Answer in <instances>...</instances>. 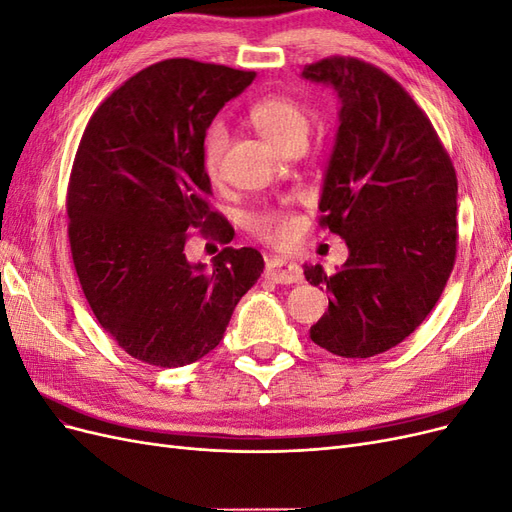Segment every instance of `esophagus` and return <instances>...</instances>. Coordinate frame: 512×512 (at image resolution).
<instances>
[{
	"instance_id": "1",
	"label": "esophagus",
	"mask_w": 512,
	"mask_h": 512,
	"mask_svg": "<svg viewBox=\"0 0 512 512\" xmlns=\"http://www.w3.org/2000/svg\"><path fill=\"white\" fill-rule=\"evenodd\" d=\"M265 277L275 284H297L303 280V271L286 258H271L265 267Z\"/></svg>"
}]
</instances>
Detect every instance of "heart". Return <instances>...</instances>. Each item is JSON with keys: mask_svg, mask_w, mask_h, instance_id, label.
Returning <instances> with one entry per match:
<instances>
[{"mask_svg": "<svg viewBox=\"0 0 512 512\" xmlns=\"http://www.w3.org/2000/svg\"><path fill=\"white\" fill-rule=\"evenodd\" d=\"M250 121L256 130L275 147H288L294 141H305L309 132L307 106L286 94H271L260 98L250 108ZM228 145V134L222 123L209 128L205 138V173L211 181L222 177L224 153ZM250 228L258 239L265 243H286L294 232V218L284 209H265L252 215Z\"/></svg>", "mask_w": 512, "mask_h": 512, "instance_id": "b5f03b06", "label": "heart"}]
</instances>
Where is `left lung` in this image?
<instances>
[{
  "label": "left lung",
  "instance_id": "obj_1",
  "mask_svg": "<svg viewBox=\"0 0 512 512\" xmlns=\"http://www.w3.org/2000/svg\"><path fill=\"white\" fill-rule=\"evenodd\" d=\"M303 76L335 87L342 111L320 196V226L348 245L327 288L329 312L309 337L344 359L391 350L429 316L457 256V175L429 117L393 76L333 55Z\"/></svg>",
  "mask_w": 512,
  "mask_h": 512
}]
</instances>
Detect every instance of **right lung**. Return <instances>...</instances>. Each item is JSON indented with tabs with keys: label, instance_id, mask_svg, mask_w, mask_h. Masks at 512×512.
I'll use <instances>...</instances> for the list:
<instances>
[{
	"label": "right lung",
	"instance_id": "1",
	"mask_svg": "<svg viewBox=\"0 0 512 512\" xmlns=\"http://www.w3.org/2000/svg\"><path fill=\"white\" fill-rule=\"evenodd\" d=\"M254 76L158 61L96 108L76 149L66 196L74 269L102 329L143 363L203 359L265 269L254 247H224L211 271L183 252L194 230L220 243L235 235L211 205L205 136Z\"/></svg>",
	"mask_w": 512,
	"mask_h": 512
}]
</instances>
